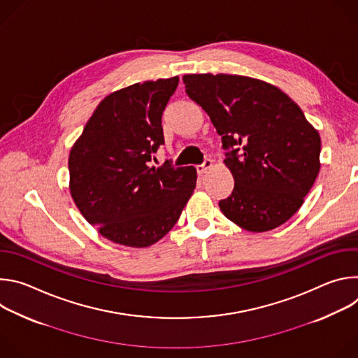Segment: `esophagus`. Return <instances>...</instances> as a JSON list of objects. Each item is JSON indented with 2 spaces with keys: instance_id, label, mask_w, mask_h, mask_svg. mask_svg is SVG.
<instances>
[{
  "instance_id": "34e87169",
  "label": "esophagus",
  "mask_w": 358,
  "mask_h": 358,
  "mask_svg": "<svg viewBox=\"0 0 358 358\" xmlns=\"http://www.w3.org/2000/svg\"><path fill=\"white\" fill-rule=\"evenodd\" d=\"M211 167H213V162H211V160H206V162H203L202 164L196 166L195 169H196V173L202 176V174H206Z\"/></svg>"
}]
</instances>
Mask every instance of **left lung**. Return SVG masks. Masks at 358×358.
<instances>
[{"instance_id": "8db88e82", "label": "left lung", "mask_w": 358, "mask_h": 358, "mask_svg": "<svg viewBox=\"0 0 358 358\" xmlns=\"http://www.w3.org/2000/svg\"><path fill=\"white\" fill-rule=\"evenodd\" d=\"M185 93L221 136L235 185L222 214L250 232H266L301 207L320 170L319 131L276 86L239 75H184Z\"/></svg>"}]
</instances>
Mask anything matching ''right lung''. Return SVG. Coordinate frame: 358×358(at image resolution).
Returning <instances> with one entry per match:
<instances>
[{
	"label": "right lung",
	"instance_id": "obj_1",
	"mask_svg": "<svg viewBox=\"0 0 358 358\" xmlns=\"http://www.w3.org/2000/svg\"><path fill=\"white\" fill-rule=\"evenodd\" d=\"M178 76L134 83L100 101L69 155L71 195L112 242L144 248L178 221L196 182L194 167H148L164 144L163 112Z\"/></svg>",
	"mask_w": 358,
	"mask_h": 358
}]
</instances>
